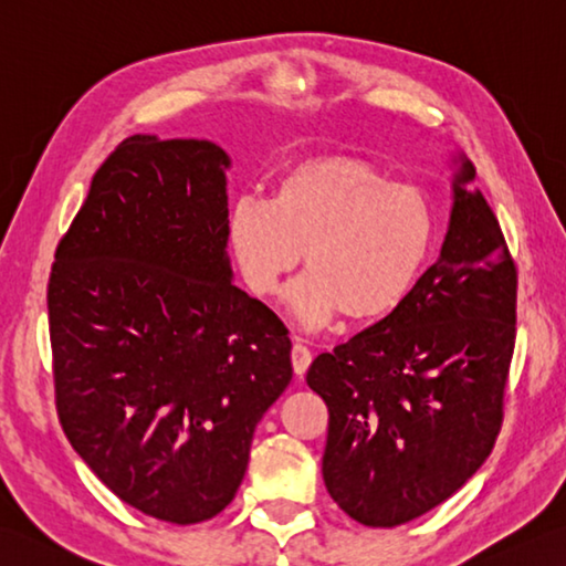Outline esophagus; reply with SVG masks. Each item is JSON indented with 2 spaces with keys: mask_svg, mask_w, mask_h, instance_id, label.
Here are the masks:
<instances>
[{
  "mask_svg": "<svg viewBox=\"0 0 566 566\" xmlns=\"http://www.w3.org/2000/svg\"><path fill=\"white\" fill-rule=\"evenodd\" d=\"M308 363H312V353H308V348L302 346V343H294V346H292V365H294L296 378H304L306 370H308Z\"/></svg>",
  "mask_w": 566,
  "mask_h": 566,
  "instance_id": "obj_1",
  "label": "esophagus"
}]
</instances>
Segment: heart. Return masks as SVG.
<instances>
[{"mask_svg": "<svg viewBox=\"0 0 566 566\" xmlns=\"http://www.w3.org/2000/svg\"><path fill=\"white\" fill-rule=\"evenodd\" d=\"M228 240L248 290L274 296L302 258L312 270L290 292L296 318L326 326L392 316L422 276L437 240V213L422 188L392 184L350 154H321L276 176L270 201L242 196Z\"/></svg>", "mask_w": 566, "mask_h": 566, "instance_id": "heart-1", "label": "heart"}]
</instances>
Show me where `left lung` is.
Wrapping results in <instances>:
<instances>
[{"instance_id":"8db88e82","label":"left lung","mask_w":566,"mask_h":566,"mask_svg":"<svg viewBox=\"0 0 566 566\" xmlns=\"http://www.w3.org/2000/svg\"><path fill=\"white\" fill-rule=\"evenodd\" d=\"M439 260L412 296L306 382L328 407L324 483L360 525L395 527L444 503L493 451L515 348L517 270L473 164L453 157Z\"/></svg>"}]
</instances>
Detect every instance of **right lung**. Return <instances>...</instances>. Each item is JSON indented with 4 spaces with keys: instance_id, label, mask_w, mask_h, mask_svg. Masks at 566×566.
Returning a JSON list of instances; mask_svg holds the SVG:
<instances>
[{
    "instance_id": "right-lung-1",
    "label": "right lung",
    "mask_w": 566,
    "mask_h": 566,
    "mask_svg": "<svg viewBox=\"0 0 566 566\" xmlns=\"http://www.w3.org/2000/svg\"><path fill=\"white\" fill-rule=\"evenodd\" d=\"M230 157L132 135L93 176L49 280L55 407L119 501L174 525L235 497L292 380L290 331L232 284Z\"/></svg>"
}]
</instances>
